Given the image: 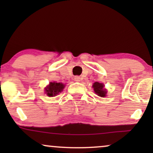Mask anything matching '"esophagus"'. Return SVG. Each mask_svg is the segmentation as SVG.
I'll list each match as a JSON object with an SVG mask.
<instances>
[{
    "mask_svg": "<svg viewBox=\"0 0 153 153\" xmlns=\"http://www.w3.org/2000/svg\"><path fill=\"white\" fill-rule=\"evenodd\" d=\"M74 81H81V77L79 76H76L74 77Z\"/></svg>",
    "mask_w": 153,
    "mask_h": 153,
    "instance_id": "obj_1",
    "label": "esophagus"
}]
</instances>
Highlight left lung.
<instances>
[{
    "instance_id": "left-lung-1",
    "label": "left lung",
    "mask_w": 153,
    "mask_h": 153,
    "mask_svg": "<svg viewBox=\"0 0 153 153\" xmlns=\"http://www.w3.org/2000/svg\"><path fill=\"white\" fill-rule=\"evenodd\" d=\"M93 88L95 93L97 94L98 96H100V97H106L107 91H106V88H104V85L103 83L95 82L93 85Z\"/></svg>"
}]
</instances>
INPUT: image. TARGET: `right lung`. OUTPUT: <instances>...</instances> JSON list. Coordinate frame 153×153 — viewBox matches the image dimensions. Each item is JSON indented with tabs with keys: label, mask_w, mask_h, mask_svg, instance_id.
<instances>
[{
	"label": "right lung",
	"mask_w": 153,
	"mask_h": 153,
	"mask_svg": "<svg viewBox=\"0 0 153 153\" xmlns=\"http://www.w3.org/2000/svg\"><path fill=\"white\" fill-rule=\"evenodd\" d=\"M65 85L62 83H56V82H50L49 84L45 88V93L49 96V97H54L58 94L61 93L62 90Z\"/></svg>",
	"instance_id": "1"
}]
</instances>
